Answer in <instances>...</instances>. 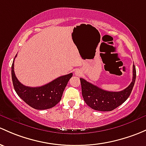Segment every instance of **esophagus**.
<instances>
[{
    "mask_svg": "<svg viewBox=\"0 0 146 146\" xmlns=\"http://www.w3.org/2000/svg\"><path fill=\"white\" fill-rule=\"evenodd\" d=\"M75 74L77 76H80L81 75H82V73H81V71L80 70H76V71H75Z\"/></svg>",
    "mask_w": 146,
    "mask_h": 146,
    "instance_id": "1",
    "label": "esophagus"
}]
</instances>
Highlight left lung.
Returning <instances> with one entry per match:
<instances>
[{
	"instance_id": "1",
	"label": "left lung",
	"mask_w": 146,
	"mask_h": 146,
	"mask_svg": "<svg viewBox=\"0 0 146 146\" xmlns=\"http://www.w3.org/2000/svg\"><path fill=\"white\" fill-rule=\"evenodd\" d=\"M136 72L133 65L132 82L124 90L109 92L80 78L82 94L84 101L91 108L99 111H111L123 104L131 94L136 80Z\"/></svg>"
}]
</instances>
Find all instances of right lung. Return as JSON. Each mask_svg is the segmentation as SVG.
<instances>
[{"instance_id":"add662e5","label":"right lung","mask_w":146,"mask_h":146,"mask_svg":"<svg viewBox=\"0 0 146 146\" xmlns=\"http://www.w3.org/2000/svg\"><path fill=\"white\" fill-rule=\"evenodd\" d=\"M15 57L12 64V80L18 96L29 106L37 110L49 109L56 106L61 101L64 89L73 73L60 76L41 87H27L22 85L15 76L14 70Z\"/></svg>"}]
</instances>
